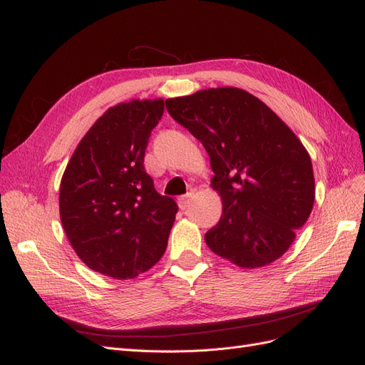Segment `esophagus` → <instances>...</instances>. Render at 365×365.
<instances>
[{"mask_svg": "<svg viewBox=\"0 0 365 365\" xmlns=\"http://www.w3.org/2000/svg\"><path fill=\"white\" fill-rule=\"evenodd\" d=\"M192 199H193V193H187V195L181 196V197L178 199V205H180V208H181V210H185V208L188 207V204L192 202Z\"/></svg>", "mask_w": 365, "mask_h": 365, "instance_id": "esophagus-1", "label": "esophagus"}]
</instances>
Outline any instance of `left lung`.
<instances>
[{"label":"left lung","instance_id":"left-lung-1","mask_svg":"<svg viewBox=\"0 0 365 365\" xmlns=\"http://www.w3.org/2000/svg\"><path fill=\"white\" fill-rule=\"evenodd\" d=\"M169 115L204 145L222 197L219 223L205 234L216 255L243 269L282 257L316 197L308 150L261 99L217 87L166 99Z\"/></svg>","mask_w":365,"mask_h":365}]
</instances>
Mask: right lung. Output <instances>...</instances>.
<instances>
[{
    "instance_id": "obj_1",
    "label": "right lung",
    "mask_w": 365,
    "mask_h": 365,
    "mask_svg": "<svg viewBox=\"0 0 365 365\" xmlns=\"http://www.w3.org/2000/svg\"><path fill=\"white\" fill-rule=\"evenodd\" d=\"M163 111L161 98L110 107L86 133L63 173V230L86 266L110 278H135L168 247L178 205L155 192L143 166Z\"/></svg>"
}]
</instances>
